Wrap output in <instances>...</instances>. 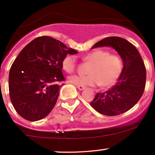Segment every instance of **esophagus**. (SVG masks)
I'll return each instance as SVG.
<instances>
[{"label": "esophagus", "instance_id": "esophagus-1", "mask_svg": "<svg viewBox=\"0 0 155 155\" xmlns=\"http://www.w3.org/2000/svg\"><path fill=\"white\" fill-rule=\"evenodd\" d=\"M76 87H77V88L79 89V90H84V88H85V87H84V86H79V85H78V86H76Z\"/></svg>", "mask_w": 155, "mask_h": 155}]
</instances>
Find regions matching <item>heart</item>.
<instances>
[{"instance_id": "heart-1", "label": "heart", "mask_w": 155, "mask_h": 155, "mask_svg": "<svg viewBox=\"0 0 155 155\" xmlns=\"http://www.w3.org/2000/svg\"><path fill=\"white\" fill-rule=\"evenodd\" d=\"M84 63H88L87 75H74L68 78L71 84L79 86L98 85L101 88H107L117 81L122 74L123 63L119 56L110 54L102 49H96L84 54ZM77 67L76 57L68 54L62 60V68L67 73H73Z\"/></svg>"}]
</instances>
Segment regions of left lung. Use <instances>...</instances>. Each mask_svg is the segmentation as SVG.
Wrapping results in <instances>:
<instances>
[{"mask_svg":"<svg viewBox=\"0 0 155 155\" xmlns=\"http://www.w3.org/2000/svg\"><path fill=\"white\" fill-rule=\"evenodd\" d=\"M105 46L118 52L123 61V69L116 85L106 92H98L90 105L103 115L117 116L133 107L143 95L146 87V67L135 46L123 38H105L92 48Z\"/></svg>","mask_w":155,"mask_h":155,"instance_id":"1","label":"left lung"}]
</instances>
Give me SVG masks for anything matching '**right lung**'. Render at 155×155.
I'll list each match as a JSON object with an SVG mask.
<instances>
[{"label":"right lung","mask_w":155,"mask_h":155,"mask_svg":"<svg viewBox=\"0 0 155 155\" xmlns=\"http://www.w3.org/2000/svg\"><path fill=\"white\" fill-rule=\"evenodd\" d=\"M77 51L50 36H39L27 45L11 66L9 91L16 112L28 121H38L50 113L58 98L62 60Z\"/></svg>","instance_id":"add662e5"}]
</instances>
